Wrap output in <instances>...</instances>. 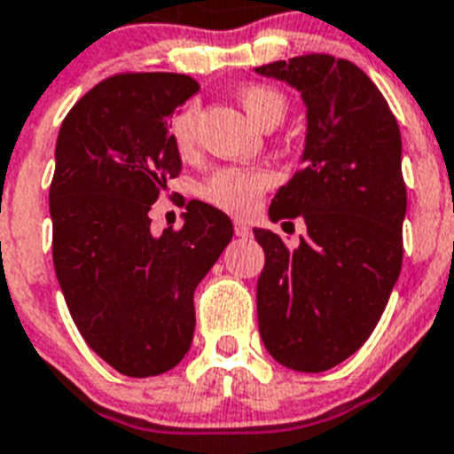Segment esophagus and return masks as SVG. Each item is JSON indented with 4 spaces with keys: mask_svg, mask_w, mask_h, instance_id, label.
<instances>
[{
    "mask_svg": "<svg viewBox=\"0 0 454 454\" xmlns=\"http://www.w3.org/2000/svg\"><path fill=\"white\" fill-rule=\"evenodd\" d=\"M235 235L238 238H251V226L247 222H235Z\"/></svg>",
    "mask_w": 454,
    "mask_h": 454,
    "instance_id": "esophagus-1",
    "label": "esophagus"
}]
</instances>
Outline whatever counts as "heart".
<instances>
[{
  "mask_svg": "<svg viewBox=\"0 0 454 454\" xmlns=\"http://www.w3.org/2000/svg\"><path fill=\"white\" fill-rule=\"evenodd\" d=\"M244 112L258 128L274 129L286 118V98L270 86L251 84L238 93ZM171 139L180 155H189L196 144V105H184L171 121ZM270 187V176L260 168L223 167L200 187V196L231 215H249L260 194Z\"/></svg>",
  "mask_w": 454,
  "mask_h": 454,
  "instance_id": "obj_1",
  "label": "heart"
}]
</instances>
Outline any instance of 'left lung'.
<instances>
[{"mask_svg": "<svg viewBox=\"0 0 454 454\" xmlns=\"http://www.w3.org/2000/svg\"><path fill=\"white\" fill-rule=\"evenodd\" d=\"M306 107L299 171L270 219L306 222L297 249L255 228L265 251L258 329L267 352L297 372H325L368 340L402 267L407 187L395 116L368 74L345 59L306 54L255 68Z\"/></svg>", "mask_w": 454, "mask_h": 454, "instance_id": "1", "label": "left lung"}]
</instances>
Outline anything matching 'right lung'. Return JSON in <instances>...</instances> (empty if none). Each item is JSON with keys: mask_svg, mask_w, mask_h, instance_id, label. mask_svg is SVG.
I'll return each instance as SVG.
<instances>
[{"mask_svg": "<svg viewBox=\"0 0 454 454\" xmlns=\"http://www.w3.org/2000/svg\"><path fill=\"white\" fill-rule=\"evenodd\" d=\"M178 73L116 74L68 112L50 187L52 255L74 325L128 377L176 368L194 338V293L232 238L203 200L183 228L151 231V205L183 168L168 118L199 93Z\"/></svg>", "mask_w": 454, "mask_h": 454, "instance_id": "add662e5", "label": "right lung"}]
</instances>
